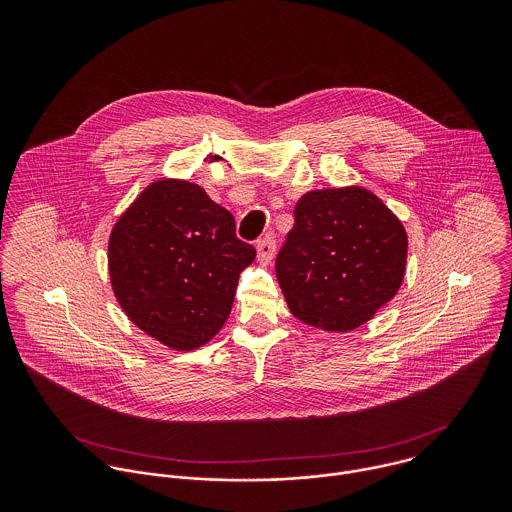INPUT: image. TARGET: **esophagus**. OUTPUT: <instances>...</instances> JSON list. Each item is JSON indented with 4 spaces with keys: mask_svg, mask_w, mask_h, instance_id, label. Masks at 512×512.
I'll use <instances>...</instances> for the list:
<instances>
[{
    "mask_svg": "<svg viewBox=\"0 0 512 512\" xmlns=\"http://www.w3.org/2000/svg\"><path fill=\"white\" fill-rule=\"evenodd\" d=\"M256 250H258V258L260 260H272L276 254V240L272 236H264L256 242Z\"/></svg>",
    "mask_w": 512,
    "mask_h": 512,
    "instance_id": "obj_1",
    "label": "esophagus"
}]
</instances>
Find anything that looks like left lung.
Masks as SVG:
<instances>
[{"label": "left lung", "instance_id": "left-lung-1", "mask_svg": "<svg viewBox=\"0 0 512 512\" xmlns=\"http://www.w3.org/2000/svg\"><path fill=\"white\" fill-rule=\"evenodd\" d=\"M293 217L276 276L297 319L351 331L400 290L408 236L376 195L363 187L311 191Z\"/></svg>", "mask_w": 512, "mask_h": 512}]
</instances>
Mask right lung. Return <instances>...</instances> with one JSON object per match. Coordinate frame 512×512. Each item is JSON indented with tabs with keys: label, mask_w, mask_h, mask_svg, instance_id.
I'll return each instance as SVG.
<instances>
[{
	"label": "right lung",
	"mask_w": 512,
	"mask_h": 512,
	"mask_svg": "<svg viewBox=\"0 0 512 512\" xmlns=\"http://www.w3.org/2000/svg\"><path fill=\"white\" fill-rule=\"evenodd\" d=\"M256 250L234 217L195 183H151L114 224L112 290L126 315L177 351L209 343L224 325L240 272Z\"/></svg>",
	"instance_id": "obj_1"
}]
</instances>
